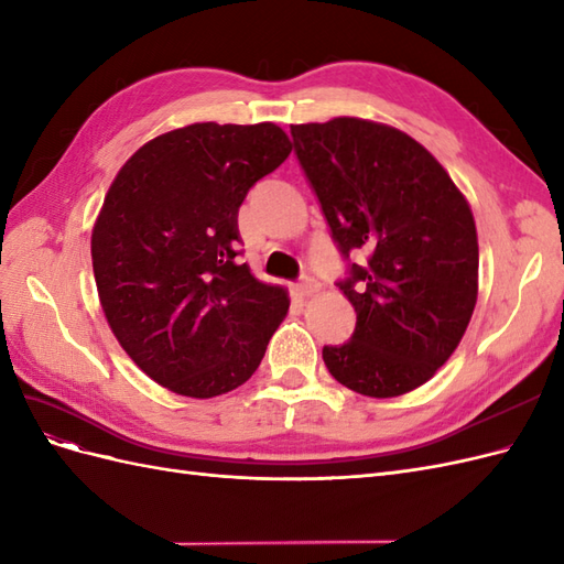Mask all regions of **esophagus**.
<instances>
[{"label":"esophagus","mask_w":564,"mask_h":564,"mask_svg":"<svg viewBox=\"0 0 564 564\" xmlns=\"http://www.w3.org/2000/svg\"><path fill=\"white\" fill-rule=\"evenodd\" d=\"M319 292V284L313 280V278H305L299 286H296V294L301 296V299H311V296H315Z\"/></svg>","instance_id":"esophagus-1"}]
</instances>
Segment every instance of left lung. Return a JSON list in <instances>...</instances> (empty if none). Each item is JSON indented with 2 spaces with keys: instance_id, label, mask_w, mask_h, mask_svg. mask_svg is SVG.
<instances>
[{
  "instance_id": "obj_1",
  "label": "left lung",
  "mask_w": 564,
  "mask_h": 564,
  "mask_svg": "<svg viewBox=\"0 0 564 564\" xmlns=\"http://www.w3.org/2000/svg\"><path fill=\"white\" fill-rule=\"evenodd\" d=\"M294 150L344 256L367 253L340 292L357 313L332 377L367 398H398L435 377L477 303V230L447 169L412 135L360 117L292 124Z\"/></svg>"
}]
</instances>
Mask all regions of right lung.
I'll list each match as a JSON object with an SVG mask.
<instances>
[{
  "label": "right lung",
  "mask_w": 564,
  "mask_h": 564,
  "mask_svg": "<svg viewBox=\"0 0 564 564\" xmlns=\"http://www.w3.org/2000/svg\"><path fill=\"white\" fill-rule=\"evenodd\" d=\"M289 152L272 122L187 124L135 150L106 193L91 230L100 308L135 367L176 395L249 381L286 317V289L237 261V212Z\"/></svg>",
  "instance_id": "obj_1"
}]
</instances>
